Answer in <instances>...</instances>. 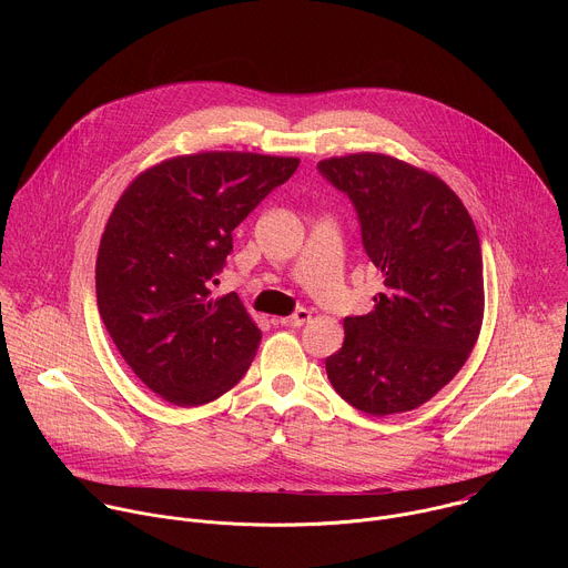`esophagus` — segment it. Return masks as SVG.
Here are the masks:
<instances>
[{
  "label": "esophagus",
  "instance_id": "esophagus-1",
  "mask_svg": "<svg viewBox=\"0 0 568 568\" xmlns=\"http://www.w3.org/2000/svg\"><path fill=\"white\" fill-rule=\"evenodd\" d=\"M310 316H312V312H310V310H305V307H301V310H296L292 316H278V318H276V323H281V326L301 328L303 323H307V321H310Z\"/></svg>",
  "mask_w": 568,
  "mask_h": 568
}]
</instances>
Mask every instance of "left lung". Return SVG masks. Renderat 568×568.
<instances>
[{"mask_svg": "<svg viewBox=\"0 0 568 568\" xmlns=\"http://www.w3.org/2000/svg\"><path fill=\"white\" fill-rule=\"evenodd\" d=\"M353 200L362 242L382 272L375 310L344 318L328 379L371 416L414 412L454 379L483 323V258L460 197L434 173L382 152L318 161Z\"/></svg>", "mask_w": 568, "mask_h": 568, "instance_id": "left-lung-1", "label": "left lung"}]
</instances>
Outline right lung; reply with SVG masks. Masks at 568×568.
Returning <instances> with one entry per match:
<instances>
[{
	"instance_id": "obj_1",
	"label": "right lung",
	"mask_w": 568,
	"mask_h": 568,
	"mask_svg": "<svg viewBox=\"0 0 568 568\" xmlns=\"http://www.w3.org/2000/svg\"><path fill=\"white\" fill-rule=\"evenodd\" d=\"M298 156L178 154L114 204L97 258V301L132 373L161 399L200 407L252 366L261 328L231 292L213 298L233 229L298 169Z\"/></svg>"
}]
</instances>
